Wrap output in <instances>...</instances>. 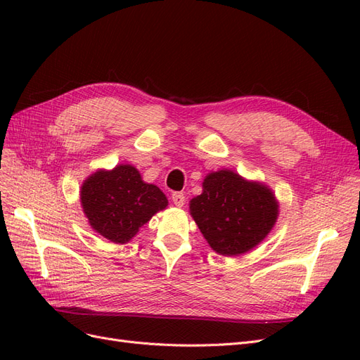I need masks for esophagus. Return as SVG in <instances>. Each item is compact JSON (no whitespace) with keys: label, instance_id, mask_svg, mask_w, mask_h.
Segmentation results:
<instances>
[{"label":"esophagus","instance_id":"1","mask_svg":"<svg viewBox=\"0 0 360 360\" xmlns=\"http://www.w3.org/2000/svg\"><path fill=\"white\" fill-rule=\"evenodd\" d=\"M171 198H172V202L177 207H183L184 202H186V197H184L183 192H174Z\"/></svg>","mask_w":360,"mask_h":360}]
</instances>
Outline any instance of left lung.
Listing matches in <instances>:
<instances>
[{"label":"left lung","mask_w":360,"mask_h":360,"mask_svg":"<svg viewBox=\"0 0 360 360\" xmlns=\"http://www.w3.org/2000/svg\"><path fill=\"white\" fill-rule=\"evenodd\" d=\"M191 214L213 250L233 257L248 252L269 234L278 204L263 184L222 169L204 179L202 193L191 201Z\"/></svg>","instance_id":"left-lung-1"}]
</instances>
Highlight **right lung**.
I'll return each mask as SVG.
<instances>
[{
    "label": "right lung",
    "instance_id": "obj_1",
    "mask_svg": "<svg viewBox=\"0 0 360 360\" xmlns=\"http://www.w3.org/2000/svg\"><path fill=\"white\" fill-rule=\"evenodd\" d=\"M81 202L89 222L114 243H126L168 200L155 184L144 183L132 165L97 171L81 188Z\"/></svg>",
    "mask_w": 360,
    "mask_h": 360
}]
</instances>
